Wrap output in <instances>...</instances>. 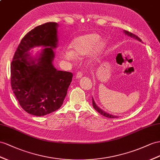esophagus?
I'll list each match as a JSON object with an SVG mask.
<instances>
[{
  "instance_id": "esophagus-1",
  "label": "esophagus",
  "mask_w": 160,
  "mask_h": 160,
  "mask_svg": "<svg viewBox=\"0 0 160 160\" xmlns=\"http://www.w3.org/2000/svg\"><path fill=\"white\" fill-rule=\"evenodd\" d=\"M82 77V73L81 72H77L76 73V78L77 79H80V78Z\"/></svg>"
}]
</instances>
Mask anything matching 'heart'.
<instances>
[{
	"mask_svg": "<svg viewBox=\"0 0 160 160\" xmlns=\"http://www.w3.org/2000/svg\"><path fill=\"white\" fill-rule=\"evenodd\" d=\"M99 38V35L95 33L82 35L76 38L71 42V51H64L63 54L64 58L69 61L73 60L75 56L80 57L87 55L92 48V55L96 58L104 51L107 44L105 40Z\"/></svg>",
	"mask_w": 160,
	"mask_h": 160,
	"instance_id": "1",
	"label": "heart"
}]
</instances>
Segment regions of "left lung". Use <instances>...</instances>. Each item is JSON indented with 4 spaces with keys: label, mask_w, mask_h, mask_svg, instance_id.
I'll use <instances>...</instances> for the list:
<instances>
[{
    "label": "left lung",
    "mask_w": 160,
    "mask_h": 160,
    "mask_svg": "<svg viewBox=\"0 0 160 160\" xmlns=\"http://www.w3.org/2000/svg\"><path fill=\"white\" fill-rule=\"evenodd\" d=\"M124 34H125L126 35L128 36H130V37H131V38H134V39H136V40H138V41H140V42H141V38H139L138 37V36H136L135 34H132V33H131V32H128V31H126V30H124ZM92 106H93L94 109H95L97 112H98L99 113H101V115H103V116H105V117H107V118H119V117H118V116H113V115H112V114H109V113H106L105 112L103 111V110H102L101 109H100V108H99V107H98V106L96 105V103L95 102V101H94L93 98H92Z\"/></svg>",
    "instance_id": "8db88e82"
}]
</instances>
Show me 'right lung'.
I'll list each match as a JSON object with an SVG mask.
<instances>
[{"label":"right lung","instance_id":"add662e5","mask_svg":"<svg viewBox=\"0 0 160 160\" xmlns=\"http://www.w3.org/2000/svg\"><path fill=\"white\" fill-rule=\"evenodd\" d=\"M58 26L48 22L27 33L11 64L12 90L20 106L32 115L43 116L60 108L72 80L71 72L57 70L52 64ZM36 46L44 48L33 58L29 51Z\"/></svg>","mask_w":160,"mask_h":160}]
</instances>
